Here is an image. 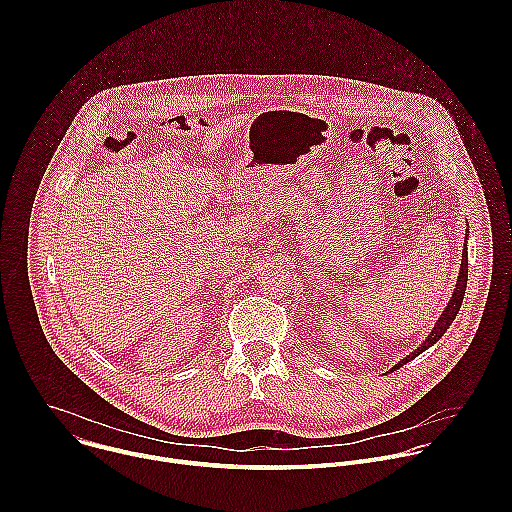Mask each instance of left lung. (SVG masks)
I'll return each mask as SVG.
<instances>
[{
    "label": "left lung",
    "instance_id": "left-lung-1",
    "mask_svg": "<svg viewBox=\"0 0 512 512\" xmlns=\"http://www.w3.org/2000/svg\"><path fill=\"white\" fill-rule=\"evenodd\" d=\"M466 283H468V247H464L462 265H460V275H458V281H456V289H454V294H452V298H450V302H448L444 314H442L440 318H437V322H435L433 330L427 334V338H425L411 354H407L403 360H399L393 369H399V367H403V364L411 362L415 356H419L423 350H427L429 346H433L437 340H440V338L446 334V330L452 326L454 318L458 316V312H460V308H462V300H464V294H466Z\"/></svg>",
    "mask_w": 512,
    "mask_h": 512
}]
</instances>
